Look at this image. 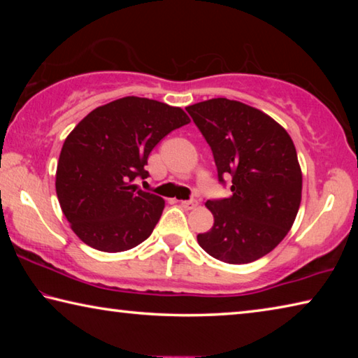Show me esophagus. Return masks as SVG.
<instances>
[{
	"label": "esophagus",
	"instance_id": "esophagus-1",
	"mask_svg": "<svg viewBox=\"0 0 358 358\" xmlns=\"http://www.w3.org/2000/svg\"><path fill=\"white\" fill-rule=\"evenodd\" d=\"M199 205V201H196V199H191V201H183L181 202V207L186 208V210H194Z\"/></svg>",
	"mask_w": 358,
	"mask_h": 358
}]
</instances>
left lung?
Here are the masks:
<instances>
[{
    "label": "left lung",
    "mask_w": 358,
    "mask_h": 358,
    "mask_svg": "<svg viewBox=\"0 0 358 358\" xmlns=\"http://www.w3.org/2000/svg\"><path fill=\"white\" fill-rule=\"evenodd\" d=\"M213 151L230 197L207 201L215 224L197 241L211 257L250 264L281 243L301 202V169L287 131L243 102L208 99L186 107Z\"/></svg>",
    "instance_id": "obj_1"
}]
</instances>
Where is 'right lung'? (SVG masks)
I'll return each instance as SVG.
<instances>
[{"mask_svg":"<svg viewBox=\"0 0 358 358\" xmlns=\"http://www.w3.org/2000/svg\"><path fill=\"white\" fill-rule=\"evenodd\" d=\"M189 123L180 107L126 96L90 112L66 137L57 196L83 243L121 252L147 240L164 210L162 197L138 189L148 156L169 132Z\"/></svg>","mask_w":358,"mask_h":358,"instance_id":"obj_1","label":"right lung"}]
</instances>
